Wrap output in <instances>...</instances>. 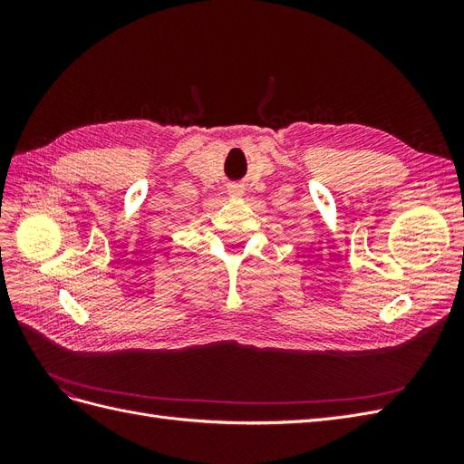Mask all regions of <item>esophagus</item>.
<instances>
[{
  "mask_svg": "<svg viewBox=\"0 0 464 464\" xmlns=\"http://www.w3.org/2000/svg\"><path fill=\"white\" fill-rule=\"evenodd\" d=\"M230 195H242V189L237 188V186H232V188H230Z\"/></svg>",
  "mask_w": 464,
  "mask_h": 464,
  "instance_id": "34e87169",
  "label": "esophagus"
}]
</instances>
